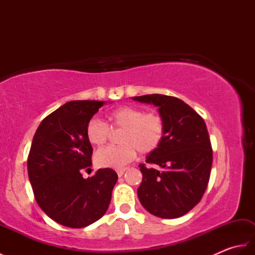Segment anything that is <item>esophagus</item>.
<instances>
[{"label":"esophagus","instance_id":"34e87169","mask_svg":"<svg viewBox=\"0 0 255 255\" xmlns=\"http://www.w3.org/2000/svg\"><path fill=\"white\" fill-rule=\"evenodd\" d=\"M125 171H126V169H117V170H116L118 176H123V175H124V173H125Z\"/></svg>","mask_w":255,"mask_h":255}]
</instances>
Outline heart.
<instances>
[{"label": "heart", "instance_id": "obj_1", "mask_svg": "<svg viewBox=\"0 0 255 255\" xmlns=\"http://www.w3.org/2000/svg\"><path fill=\"white\" fill-rule=\"evenodd\" d=\"M110 126L123 129L119 144L107 145L96 151L94 160L100 167L119 169L131 162L137 154L152 153L162 144L165 137V121L156 112H144L136 106H121L107 115ZM111 129L99 119H91L86 125L85 136L93 145L104 144Z\"/></svg>", "mask_w": 255, "mask_h": 255}]
</instances>
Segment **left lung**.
<instances>
[{"mask_svg": "<svg viewBox=\"0 0 255 255\" xmlns=\"http://www.w3.org/2000/svg\"><path fill=\"white\" fill-rule=\"evenodd\" d=\"M133 100L158 106L166 126L163 142L145 160L162 170L139 164L142 182L138 198L156 217L178 218L200 202L208 185L213 149L207 127L202 116L177 97L150 94Z\"/></svg>", "mask_w": 255, "mask_h": 255, "instance_id": "obj_1", "label": "left lung"}]
</instances>
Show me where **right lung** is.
<instances>
[{
  "label": "right lung",
  "instance_id": "1",
  "mask_svg": "<svg viewBox=\"0 0 255 255\" xmlns=\"http://www.w3.org/2000/svg\"><path fill=\"white\" fill-rule=\"evenodd\" d=\"M103 104L68 102L44 118L32 138L27 170L36 202L52 220L70 228H84L104 216L118 178L108 167L82 176L93 153L85 128Z\"/></svg>",
  "mask_w": 255,
  "mask_h": 255
}]
</instances>
